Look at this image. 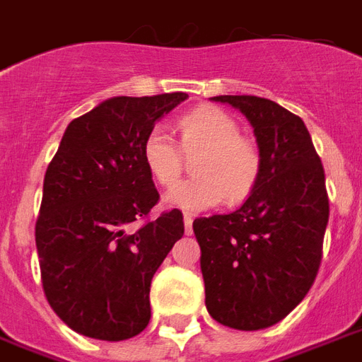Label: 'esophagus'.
Returning <instances> with one entry per match:
<instances>
[{
  "instance_id": "34e87169",
  "label": "esophagus",
  "mask_w": 362,
  "mask_h": 362,
  "mask_svg": "<svg viewBox=\"0 0 362 362\" xmlns=\"http://www.w3.org/2000/svg\"><path fill=\"white\" fill-rule=\"evenodd\" d=\"M184 226H186V235L193 233V214H184Z\"/></svg>"
}]
</instances>
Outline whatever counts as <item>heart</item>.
<instances>
[{
    "label": "heart",
    "mask_w": 362,
    "mask_h": 362,
    "mask_svg": "<svg viewBox=\"0 0 362 362\" xmlns=\"http://www.w3.org/2000/svg\"><path fill=\"white\" fill-rule=\"evenodd\" d=\"M180 146L163 127H152L142 141V161L159 186H172L183 170L186 155L194 160L196 176L167 193V203L199 212L223 199L242 201L257 186L263 170L261 150L242 135L238 122L218 107H197L176 122Z\"/></svg>",
    "instance_id": "b5f03b06"
}]
</instances>
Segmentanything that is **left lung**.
<instances>
[{"instance_id": "left-lung-1", "label": "left lung", "mask_w": 362, "mask_h": 362, "mask_svg": "<svg viewBox=\"0 0 362 362\" xmlns=\"http://www.w3.org/2000/svg\"><path fill=\"white\" fill-rule=\"evenodd\" d=\"M212 99L246 115L263 170L240 209L193 221L204 303L221 325L259 331L284 320L317 276L329 221L325 170L297 115L255 95Z\"/></svg>"}]
</instances>
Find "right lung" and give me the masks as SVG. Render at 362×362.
<instances>
[{"label": "right lung", "mask_w": 362, "mask_h": 362, "mask_svg": "<svg viewBox=\"0 0 362 362\" xmlns=\"http://www.w3.org/2000/svg\"><path fill=\"white\" fill-rule=\"evenodd\" d=\"M184 99L175 92L103 101L67 125L48 163L35 223L42 291L84 337L118 342L150 321V284L184 235V216L173 209L150 220L159 193L142 141Z\"/></svg>", "instance_id": "add662e5"}]
</instances>
